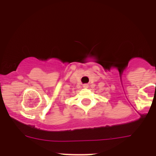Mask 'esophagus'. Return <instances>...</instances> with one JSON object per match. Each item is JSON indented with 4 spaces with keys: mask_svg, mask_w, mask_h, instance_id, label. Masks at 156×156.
Here are the masks:
<instances>
[{
    "mask_svg": "<svg viewBox=\"0 0 156 156\" xmlns=\"http://www.w3.org/2000/svg\"><path fill=\"white\" fill-rule=\"evenodd\" d=\"M83 88H87L88 87H89V85H88L87 83H85V84L83 85Z\"/></svg>",
    "mask_w": 156,
    "mask_h": 156,
    "instance_id": "esophagus-1",
    "label": "esophagus"
}]
</instances>
